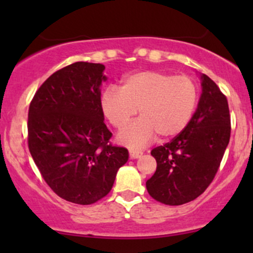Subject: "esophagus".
Wrapping results in <instances>:
<instances>
[{
    "label": "esophagus",
    "instance_id": "34e87169",
    "mask_svg": "<svg viewBox=\"0 0 253 253\" xmlns=\"http://www.w3.org/2000/svg\"><path fill=\"white\" fill-rule=\"evenodd\" d=\"M143 156V152L141 151H136V150H129V157L132 159H136V158H140Z\"/></svg>",
    "mask_w": 253,
    "mask_h": 253
}]
</instances>
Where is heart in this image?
<instances>
[{"mask_svg":"<svg viewBox=\"0 0 253 253\" xmlns=\"http://www.w3.org/2000/svg\"><path fill=\"white\" fill-rule=\"evenodd\" d=\"M197 102L199 88L193 78L151 70L130 74L124 78L120 89L109 85L101 95L104 118L117 129L139 109L142 118L118 135L129 149L146 146L157 134L162 139L178 135L193 119Z\"/></svg>","mask_w":253,"mask_h":253,"instance_id":"1","label":"heart"}]
</instances>
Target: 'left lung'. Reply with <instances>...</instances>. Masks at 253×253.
<instances>
[{
    "mask_svg": "<svg viewBox=\"0 0 253 253\" xmlns=\"http://www.w3.org/2000/svg\"><path fill=\"white\" fill-rule=\"evenodd\" d=\"M196 112L183 132L155 147V175L146 189L156 201L179 206L193 201L213 182L231 136L227 98L207 75Z\"/></svg>",
    "mask_w": 253,
    "mask_h": 253,
    "instance_id": "1",
    "label": "left lung"
}]
</instances>
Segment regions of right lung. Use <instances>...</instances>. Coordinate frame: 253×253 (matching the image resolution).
<instances>
[{
    "mask_svg": "<svg viewBox=\"0 0 253 253\" xmlns=\"http://www.w3.org/2000/svg\"><path fill=\"white\" fill-rule=\"evenodd\" d=\"M104 65L76 62L52 74L28 109V149L58 196L92 205L112 190L128 151L109 141L100 85Z\"/></svg>",
    "mask_w": 253,
    "mask_h": 253,
    "instance_id": "1",
    "label": "right lung"
}]
</instances>
